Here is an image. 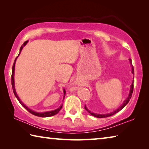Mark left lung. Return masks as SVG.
<instances>
[{
	"label": "left lung",
	"instance_id": "1",
	"mask_svg": "<svg viewBox=\"0 0 149 149\" xmlns=\"http://www.w3.org/2000/svg\"><path fill=\"white\" fill-rule=\"evenodd\" d=\"M130 64H131V65H132V72L133 74H134V66H133V65H132V59H130ZM133 92H134V82H132V84H131V86H130V93H129L128 97H127L126 98V100L124 101L123 104H122V105L120 107H119L118 109H116V111L112 112V113H111L105 114H95V113H92V112H91L90 111L88 110V108L86 107V105H85V107H84V108H85L86 110V111L88 112V113H89L91 114V115H92V116H95V117H97V118H106V117L111 116H112V115H113V114L117 113H118V112H119L120 111H121L122 109H123V108L124 107L127 105V103H128V102H129L130 100V99H131L132 96Z\"/></svg>",
	"mask_w": 149,
	"mask_h": 149
}]
</instances>
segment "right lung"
Wrapping results in <instances>:
<instances>
[{
  "label": "right lung",
  "mask_w": 149,
  "mask_h": 149,
  "mask_svg": "<svg viewBox=\"0 0 149 149\" xmlns=\"http://www.w3.org/2000/svg\"><path fill=\"white\" fill-rule=\"evenodd\" d=\"M27 42H28V40H27V41H25V42L23 44V45H22V46H21L20 49H19V55H18V56L16 57V58H15V61H14V65H13V66H12V73L11 80H12V86L13 92H14V95H15V97H16V98L17 99L18 101H19V102L20 103L21 105H22L25 109H27V110L30 113L33 114V115H35V116H40V117H49V116H52L56 115V114L58 113L59 111L60 110H61V109L62 108L63 105H61V106L59 107L58 109H56V110H54V111H48V112H44V113H37V112H35V111H32V110H31V109H30L29 108H28L27 106L25 105L23 103L22 101L20 100V99H19V97H18V95H17V94L16 92H15V84H14V70H15V61H16L17 57L19 56V54H20V53H21V52H22V50L23 46H25L26 45V44H27ZM63 93H64V95H63V100H64V97H65V93H66V92H65V90H63Z\"/></svg>",
  "instance_id": "right-lung-1"
}]
</instances>
